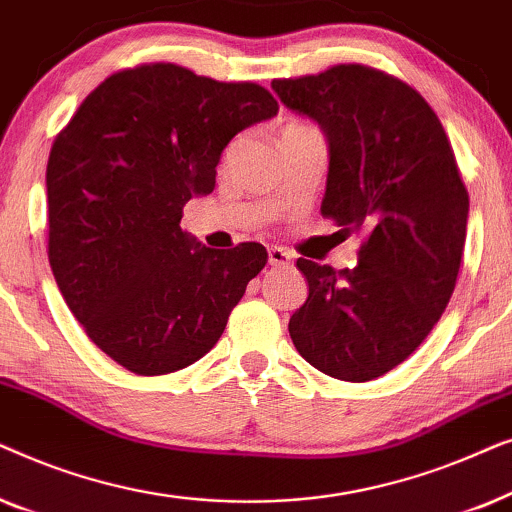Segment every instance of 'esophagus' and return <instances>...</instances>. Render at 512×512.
<instances>
[{"instance_id": "esophagus-1", "label": "esophagus", "mask_w": 512, "mask_h": 512, "mask_svg": "<svg viewBox=\"0 0 512 512\" xmlns=\"http://www.w3.org/2000/svg\"><path fill=\"white\" fill-rule=\"evenodd\" d=\"M293 256L284 247H270L268 249V263L275 265V268H282V265H291Z\"/></svg>"}]
</instances>
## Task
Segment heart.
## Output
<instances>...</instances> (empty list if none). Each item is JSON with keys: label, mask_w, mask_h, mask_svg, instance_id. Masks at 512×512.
<instances>
[{"label": "heart", "mask_w": 512, "mask_h": 512, "mask_svg": "<svg viewBox=\"0 0 512 512\" xmlns=\"http://www.w3.org/2000/svg\"><path fill=\"white\" fill-rule=\"evenodd\" d=\"M293 125H298V123H291V125H289V128H293Z\"/></svg>", "instance_id": "obj_1"}]
</instances>
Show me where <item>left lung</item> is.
<instances>
[{
	"mask_svg": "<svg viewBox=\"0 0 512 512\" xmlns=\"http://www.w3.org/2000/svg\"><path fill=\"white\" fill-rule=\"evenodd\" d=\"M272 90L328 139L321 214L363 235L354 268L298 258L310 293L291 340L335 380H375L422 345L450 303L468 219L457 158L429 102L380 69L335 65Z\"/></svg>",
	"mask_w": 512,
	"mask_h": 512,
	"instance_id": "1",
	"label": "left lung"
}]
</instances>
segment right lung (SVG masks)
Wrapping results in <instances>:
<instances>
[{
	"mask_svg": "<svg viewBox=\"0 0 512 512\" xmlns=\"http://www.w3.org/2000/svg\"><path fill=\"white\" fill-rule=\"evenodd\" d=\"M279 104L172 62L111 74L55 137L46 167L48 261L88 338L135 375L202 359L268 263L258 242L209 249L181 230L237 132Z\"/></svg>",
	"mask_w": 512,
	"mask_h": 512,
	"instance_id": "right-lung-1",
	"label": "right lung"
}]
</instances>
